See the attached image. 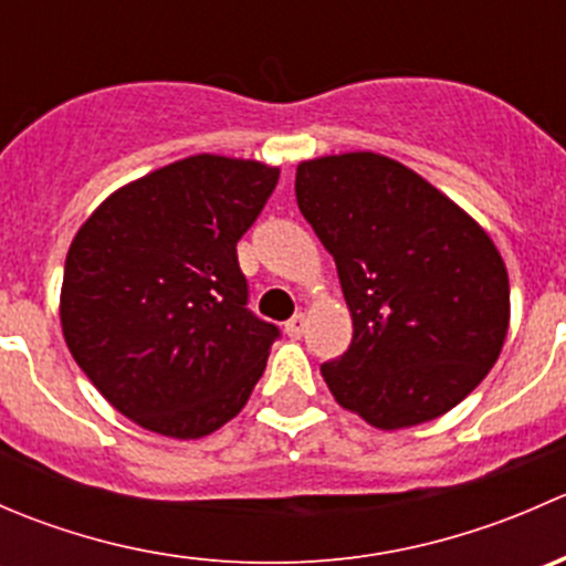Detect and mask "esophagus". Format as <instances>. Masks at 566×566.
Segmentation results:
<instances>
[{
	"label": "esophagus",
	"instance_id": "esophagus-1",
	"mask_svg": "<svg viewBox=\"0 0 566 566\" xmlns=\"http://www.w3.org/2000/svg\"><path fill=\"white\" fill-rule=\"evenodd\" d=\"M304 328H306V315H293L284 323V331H287V336H293V339H301L304 336Z\"/></svg>",
	"mask_w": 566,
	"mask_h": 566
}]
</instances>
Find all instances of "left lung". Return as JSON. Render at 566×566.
I'll list each match as a JSON object with an SVG mask.
<instances>
[{"instance_id": "obj_1", "label": "left lung", "mask_w": 566, "mask_h": 566, "mask_svg": "<svg viewBox=\"0 0 566 566\" xmlns=\"http://www.w3.org/2000/svg\"><path fill=\"white\" fill-rule=\"evenodd\" d=\"M295 199L331 251L353 342L319 367L342 408L378 430L438 419L499 358L510 276L447 193L378 153L298 164Z\"/></svg>"}]
</instances>
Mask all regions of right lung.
<instances>
[{"label":"right lung","instance_id":"right-lung-1","mask_svg":"<svg viewBox=\"0 0 566 566\" xmlns=\"http://www.w3.org/2000/svg\"><path fill=\"white\" fill-rule=\"evenodd\" d=\"M276 182V167L202 153L114 191L73 238L67 350L145 430L210 436L260 380L279 328L249 312L235 247Z\"/></svg>","mask_w":566,"mask_h":566}]
</instances>
